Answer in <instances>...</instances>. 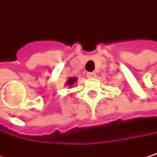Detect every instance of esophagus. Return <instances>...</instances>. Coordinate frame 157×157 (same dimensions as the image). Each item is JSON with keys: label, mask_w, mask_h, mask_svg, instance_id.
I'll return each mask as SVG.
<instances>
[{"label": "esophagus", "mask_w": 157, "mask_h": 157, "mask_svg": "<svg viewBox=\"0 0 157 157\" xmlns=\"http://www.w3.org/2000/svg\"><path fill=\"white\" fill-rule=\"evenodd\" d=\"M96 76V73L95 72H87L86 73V77L87 78H94Z\"/></svg>", "instance_id": "obj_1"}]
</instances>
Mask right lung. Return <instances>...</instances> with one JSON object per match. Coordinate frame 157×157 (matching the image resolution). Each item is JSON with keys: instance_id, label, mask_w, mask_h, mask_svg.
<instances>
[{"instance_id": "1", "label": "right lung", "mask_w": 157, "mask_h": 157, "mask_svg": "<svg viewBox=\"0 0 157 157\" xmlns=\"http://www.w3.org/2000/svg\"><path fill=\"white\" fill-rule=\"evenodd\" d=\"M77 81V78L76 77H71L70 78V79L67 81V82H66V86H72L73 85H74V83Z\"/></svg>"}]
</instances>
